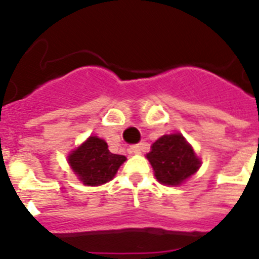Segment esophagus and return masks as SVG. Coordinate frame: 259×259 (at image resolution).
<instances>
[{"mask_svg":"<svg viewBox=\"0 0 259 259\" xmlns=\"http://www.w3.org/2000/svg\"><path fill=\"white\" fill-rule=\"evenodd\" d=\"M130 152L134 153V154H139V153H141V144H135V145H132L131 148H130Z\"/></svg>","mask_w":259,"mask_h":259,"instance_id":"34e87169","label":"esophagus"}]
</instances>
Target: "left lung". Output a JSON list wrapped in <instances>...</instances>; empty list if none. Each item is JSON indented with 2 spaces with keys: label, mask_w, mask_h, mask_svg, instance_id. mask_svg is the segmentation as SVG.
<instances>
[{
  "label": "left lung",
  "mask_w": 259,
  "mask_h": 259,
  "mask_svg": "<svg viewBox=\"0 0 259 259\" xmlns=\"http://www.w3.org/2000/svg\"><path fill=\"white\" fill-rule=\"evenodd\" d=\"M146 158L153 166L157 180L164 185L182 184L200 167V159L180 134L159 137Z\"/></svg>",
  "instance_id": "obj_1"
}]
</instances>
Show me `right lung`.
<instances>
[{"label":"right lung","mask_w":259,"mask_h":259,"mask_svg":"<svg viewBox=\"0 0 259 259\" xmlns=\"http://www.w3.org/2000/svg\"><path fill=\"white\" fill-rule=\"evenodd\" d=\"M124 161V155L109 152L107 144L96 136L89 137L68 157V163L79 179L92 187L110 182Z\"/></svg>","instance_id":"add662e5"}]
</instances>
